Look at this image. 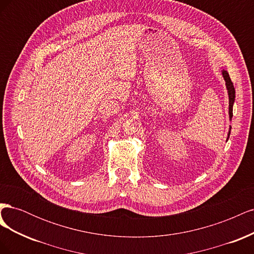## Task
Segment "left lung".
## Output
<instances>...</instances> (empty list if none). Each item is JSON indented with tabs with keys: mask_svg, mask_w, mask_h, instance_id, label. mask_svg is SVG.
<instances>
[{
	"mask_svg": "<svg viewBox=\"0 0 254 254\" xmlns=\"http://www.w3.org/2000/svg\"><path fill=\"white\" fill-rule=\"evenodd\" d=\"M222 75H224V78L226 80L228 93H229V115H230V119H232V117H233V104H234V99H235V89H234L233 82H232L231 78H230L228 72L222 71ZM229 135H230V131H229Z\"/></svg>",
	"mask_w": 254,
	"mask_h": 254,
	"instance_id": "1",
	"label": "left lung"
}]
</instances>
